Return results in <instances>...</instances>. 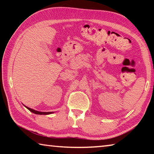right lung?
Segmentation results:
<instances>
[{
    "label": "right lung",
    "instance_id": "1",
    "mask_svg": "<svg viewBox=\"0 0 154 154\" xmlns=\"http://www.w3.org/2000/svg\"><path fill=\"white\" fill-rule=\"evenodd\" d=\"M25 107L27 108L28 110L32 112V113H35V114H37V115H49V114H51V113H54V112H41V111H38L34 110V109H30L29 107H28V106H25Z\"/></svg>",
    "mask_w": 154,
    "mask_h": 154
}]
</instances>
